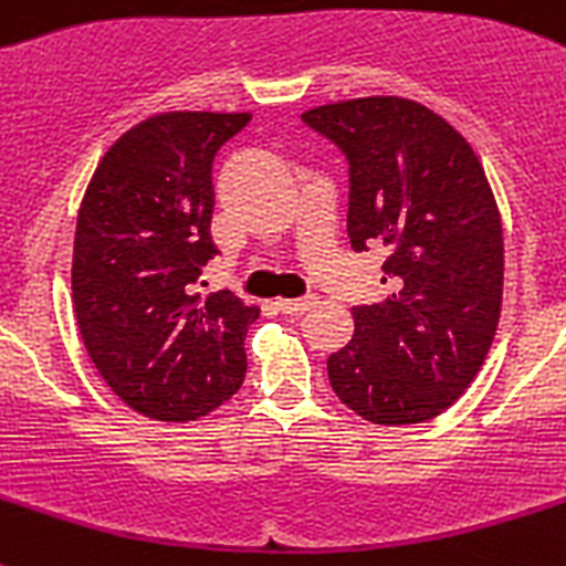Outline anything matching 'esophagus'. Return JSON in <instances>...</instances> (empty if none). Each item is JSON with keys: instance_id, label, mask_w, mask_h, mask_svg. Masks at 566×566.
<instances>
[{"instance_id": "obj_1", "label": "esophagus", "mask_w": 566, "mask_h": 566, "mask_svg": "<svg viewBox=\"0 0 566 566\" xmlns=\"http://www.w3.org/2000/svg\"><path fill=\"white\" fill-rule=\"evenodd\" d=\"M313 305H316V298H279V302H275V307L282 313H287V316H302V313L311 311Z\"/></svg>"}]
</instances>
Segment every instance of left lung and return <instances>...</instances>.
<instances>
[{"mask_svg":"<svg viewBox=\"0 0 566 566\" xmlns=\"http://www.w3.org/2000/svg\"><path fill=\"white\" fill-rule=\"evenodd\" d=\"M348 158V239L388 250V298L354 307V339L327 379L377 426L443 415L481 371L503 298L495 195L467 137L402 97H359L302 114Z\"/></svg>","mask_w":566,"mask_h":566,"instance_id":"obj_1","label":"left lung"}]
</instances>
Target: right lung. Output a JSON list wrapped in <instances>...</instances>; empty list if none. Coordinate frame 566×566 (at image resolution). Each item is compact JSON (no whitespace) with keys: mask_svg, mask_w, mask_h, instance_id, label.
I'll use <instances>...</instances> for the list:
<instances>
[{"mask_svg":"<svg viewBox=\"0 0 566 566\" xmlns=\"http://www.w3.org/2000/svg\"><path fill=\"white\" fill-rule=\"evenodd\" d=\"M253 114L166 112L103 155L80 203L71 291L80 336L117 397L151 420L216 411L247 374L259 319L230 291L189 284L218 253L212 160Z\"/></svg>","mask_w":566,"mask_h":566,"instance_id":"right-lung-1","label":"right lung"}]
</instances>
